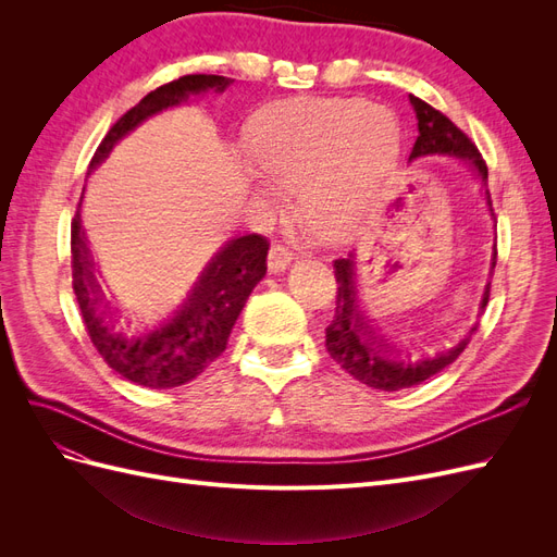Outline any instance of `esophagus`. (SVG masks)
<instances>
[{"mask_svg": "<svg viewBox=\"0 0 557 557\" xmlns=\"http://www.w3.org/2000/svg\"><path fill=\"white\" fill-rule=\"evenodd\" d=\"M290 262H293V250H290L288 246L274 244L272 250H269V269H272L274 274H276V272H283V269L288 267Z\"/></svg>", "mask_w": 557, "mask_h": 557, "instance_id": "esophagus-1", "label": "esophagus"}]
</instances>
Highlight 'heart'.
<instances>
[{
    "label": "heart",
    "mask_w": 557,
    "mask_h": 557,
    "mask_svg": "<svg viewBox=\"0 0 557 557\" xmlns=\"http://www.w3.org/2000/svg\"><path fill=\"white\" fill-rule=\"evenodd\" d=\"M260 178L299 190L305 223L325 244H346L374 221L401 153L397 115L350 97H295L264 107L246 129Z\"/></svg>",
    "instance_id": "b5f03b06"
}]
</instances>
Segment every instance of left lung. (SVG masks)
Wrapping results in <instances>:
<instances>
[{"label":"left lung","instance_id":"obj_1","mask_svg":"<svg viewBox=\"0 0 557 557\" xmlns=\"http://www.w3.org/2000/svg\"><path fill=\"white\" fill-rule=\"evenodd\" d=\"M416 117H418V137L411 148L409 160L428 158V156H453L469 162L479 176L487 178V164L481 158V150L471 141L467 134L446 117L440 109L430 107L420 97H409ZM491 205V195H487ZM497 262V248H495ZM493 262V267H495ZM334 278H336V307L334 318L325 330V348L330 358L342 369L358 379L360 383L376 387V391H401L428 381L430 376L440 374L455 358L467 348L471 334L476 332L479 323L469 330L467 336L444 348L434 356H409V352L393 350L379 334L367 323L360 305H358V288H356V262L350 258L334 260ZM491 299V285L485 288L481 309H485Z\"/></svg>","mask_w":557,"mask_h":557}]
</instances>
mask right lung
Returning a JSON list of instances; mask_svg holds the SVG:
<instances>
[{
  "instance_id": "1",
  "label": "right lung",
  "mask_w": 557,
  "mask_h": 557,
  "mask_svg": "<svg viewBox=\"0 0 557 557\" xmlns=\"http://www.w3.org/2000/svg\"><path fill=\"white\" fill-rule=\"evenodd\" d=\"M230 83L232 78L215 74H188L148 92L111 125L95 150L90 170L146 117L183 102L188 95L223 92ZM267 250L269 242L262 234L234 237L201 269L176 305L162 313L134 315L117 309L97 281L76 211L72 221V288L83 325L99 356L123 379L153 391L188 383L223 356L248 295L267 274Z\"/></svg>"
}]
</instances>
